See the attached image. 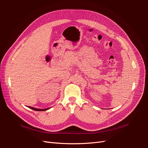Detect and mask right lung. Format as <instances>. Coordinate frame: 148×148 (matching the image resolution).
<instances>
[{
  "label": "right lung",
  "mask_w": 148,
  "mask_h": 148,
  "mask_svg": "<svg viewBox=\"0 0 148 148\" xmlns=\"http://www.w3.org/2000/svg\"><path fill=\"white\" fill-rule=\"evenodd\" d=\"M29 108L33 109L34 110H36V111H45V110H47L48 109H49L50 108H47V109H36V108H34V107H29L28 106Z\"/></svg>",
  "instance_id": "1"
}]
</instances>
